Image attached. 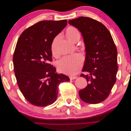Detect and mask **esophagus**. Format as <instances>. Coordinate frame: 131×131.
<instances>
[{"label":"esophagus","instance_id":"1","mask_svg":"<svg viewBox=\"0 0 131 131\" xmlns=\"http://www.w3.org/2000/svg\"><path fill=\"white\" fill-rule=\"evenodd\" d=\"M69 78H70V80H74V79H77V77H69Z\"/></svg>","mask_w":131,"mask_h":131}]
</instances>
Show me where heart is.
Returning <instances> with one entry per match:
<instances>
[{"label":"heart","mask_w":131,"mask_h":131,"mask_svg":"<svg viewBox=\"0 0 131 131\" xmlns=\"http://www.w3.org/2000/svg\"><path fill=\"white\" fill-rule=\"evenodd\" d=\"M66 35L68 40L72 43L79 40L80 34L77 28L70 27L66 30ZM59 35L54 38L51 43V49L53 55L56 54V46L59 39ZM84 61V57L81 54H75L73 56L62 58L57 62V67L59 72L68 75L77 74L80 69Z\"/></svg>","instance_id":"obj_1"}]
</instances>
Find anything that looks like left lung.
Instances as JSON below:
<instances>
[{
  "instance_id": "left-lung-1",
  "label": "left lung",
  "mask_w": 131,
  "mask_h": 131,
  "mask_svg": "<svg viewBox=\"0 0 131 131\" xmlns=\"http://www.w3.org/2000/svg\"><path fill=\"white\" fill-rule=\"evenodd\" d=\"M81 33L85 46L86 58L82 74L88 86L79 91L81 100L97 104L109 96L116 81L117 52L109 30L102 23L87 17L68 21Z\"/></svg>"
}]
</instances>
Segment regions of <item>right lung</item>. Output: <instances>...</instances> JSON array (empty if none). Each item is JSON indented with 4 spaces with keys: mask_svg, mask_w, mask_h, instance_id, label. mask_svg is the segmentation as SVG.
<instances>
[{
    "mask_svg": "<svg viewBox=\"0 0 131 131\" xmlns=\"http://www.w3.org/2000/svg\"><path fill=\"white\" fill-rule=\"evenodd\" d=\"M67 25V19L42 21L28 28L18 38L13 56L15 77L23 96L34 105L52 104L59 85L70 80L56 73L49 63L52 61L51 43Z\"/></svg>",
    "mask_w": 131,
    "mask_h": 131,
    "instance_id": "obj_1",
    "label": "right lung"
}]
</instances>
